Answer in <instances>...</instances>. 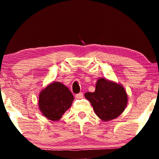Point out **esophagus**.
Listing matches in <instances>:
<instances>
[{
  "instance_id": "1",
  "label": "esophagus",
  "mask_w": 159,
  "mask_h": 159,
  "mask_svg": "<svg viewBox=\"0 0 159 159\" xmlns=\"http://www.w3.org/2000/svg\"><path fill=\"white\" fill-rule=\"evenodd\" d=\"M83 93H80L76 94V98L77 99H81V98H83Z\"/></svg>"
}]
</instances>
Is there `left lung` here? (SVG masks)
Returning a JSON list of instances; mask_svg holds the SVG:
<instances>
[{
    "label": "left lung",
    "mask_w": 159,
    "mask_h": 159,
    "mask_svg": "<svg viewBox=\"0 0 159 159\" xmlns=\"http://www.w3.org/2000/svg\"><path fill=\"white\" fill-rule=\"evenodd\" d=\"M85 97L92 104L96 115L106 121L121 114L128 102L124 88L104 79H99L95 92L86 93Z\"/></svg>",
    "instance_id": "obj_1"
}]
</instances>
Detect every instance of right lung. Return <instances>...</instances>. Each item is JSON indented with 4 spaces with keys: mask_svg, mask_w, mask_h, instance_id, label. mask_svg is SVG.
Segmentation results:
<instances>
[{
    "mask_svg": "<svg viewBox=\"0 0 159 159\" xmlns=\"http://www.w3.org/2000/svg\"><path fill=\"white\" fill-rule=\"evenodd\" d=\"M74 96L68 88L59 82L51 83L39 95V109L51 120H60L71 106Z\"/></svg>",
    "mask_w": 159,
    "mask_h": 159,
    "instance_id": "1",
    "label": "right lung"
}]
</instances>
